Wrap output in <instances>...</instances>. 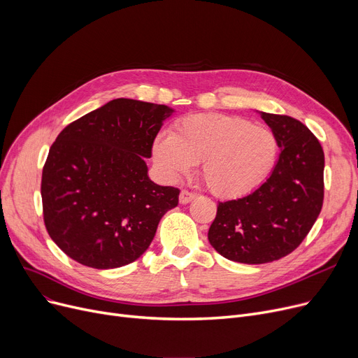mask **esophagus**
I'll use <instances>...</instances> for the list:
<instances>
[{"mask_svg":"<svg viewBox=\"0 0 358 358\" xmlns=\"http://www.w3.org/2000/svg\"><path fill=\"white\" fill-rule=\"evenodd\" d=\"M194 197H196V194H194V193H192L190 190H182V192L180 193V203L185 204V203L192 201Z\"/></svg>","mask_w":358,"mask_h":358,"instance_id":"34e87169","label":"esophagus"}]
</instances>
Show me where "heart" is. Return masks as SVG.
<instances>
[{
  "label": "heart",
  "mask_w": 358,
  "mask_h": 358,
  "mask_svg": "<svg viewBox=\"0 0 358 358\" xmlns=\"http://www.w3.org/2000/svg\"><path fill=\"white\" fill-rule=\"evenodd\" d=\"M278 152L273 130L228 115H200L176 124L154 143V161L174 180L200 164V178L217 197L250 193L266 178Z\"/></svg>",
  "instance_id": "1"
}]
</instances>
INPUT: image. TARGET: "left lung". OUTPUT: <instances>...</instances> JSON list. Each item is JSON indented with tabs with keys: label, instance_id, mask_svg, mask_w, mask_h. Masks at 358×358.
Listing matches in <instances>:
<instances>
[{
	"label": "left lung",
	"instance_id": "obj_1",
	"mask_svg": "<svg viewBox=\"0 0 358 358\" xmlns=\"http://www.w3.org/2000/svg\"><path fill=\"white\" fill-rule=\"evenodd\" d=\"M280 148L271 176L245 197L220 201L208 234L224 258L264 264L293 252L324 204V149L312 131L290 116L262 113Z\"/></svg>",
	"mask_w": 358,
	"mask_h": 358
}]
</instances>
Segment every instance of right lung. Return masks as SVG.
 I'll return each instance as SVG.
<instances>
[{
	"label": "right lung",
	"mask_w": 358,
	"mask_h": 358,
	"mask_svg": "<svg viewBox=\"0 0 358 358\" xmlns=\"http://www.w3.org/2000/svg\"><path fill=\"white\" fill-rule=\"evenodd\" d=\"M173 110L116 99L69 123L56 138L42 173L49 236L83 266L108 270L138 259L180 190L148 177L145 158Z\"/></svg>",
	"instance_id": "1"
}]
</instances>
